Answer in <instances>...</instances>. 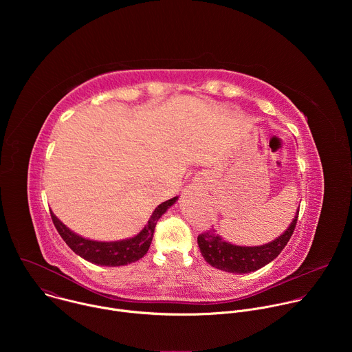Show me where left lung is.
<instances>
[{
	"label": "left lung",
	"instance_id": "8db88e82",
	"mask_svg": "<svg viewBox=\"0 0 352 352\" xmlns=\"http://www.w3.org/2000/svg\"><path fill=\"white\" fill-rule=\"evenodd\" d=\"M299 208L295 219L287 228V231L280 235L273 242L261 245V246H238L226 242L214 230L205 231L197 235V245L200 248V254L205 261L223 272L228 273H250L259 270L261 267L270 263L276 259L281 250L288 243L298 220Z\"/></svg>",
	"mask_w": 352,
	"mask_h": 352
}]
</instances>
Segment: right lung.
Listing matches in <instances>:
<instances>
[{"label":"right lung","instance_id":"add662e5","mask_svg":"<svg viewBox=\"0 0 352 352\" xmlns=\"http://www.w3.org/2000/svg\"><path fill=\"white\" fill-rule=\"evenodd\" d=\"M177 199L178 196L168 199L162 205H159L155 209L152 217L148 219L144 228L138 235L129 239L114 241V242H98V241L82 238L78 234L72 232L67 226H64L52 210H50V214H52L53 223L58 234L76 255H79L80 258L94 265L114 267V266H125L132 262H136L147 254L150 243H152L153 232L159 219L167 212L170 206H173L177 202Z\"/></svg>","mask_w":352,"mask_h":352}]
</instances>
